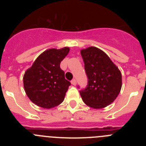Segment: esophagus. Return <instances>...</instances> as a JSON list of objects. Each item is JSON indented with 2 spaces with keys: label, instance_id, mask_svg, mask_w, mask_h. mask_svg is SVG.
I'll use <instances>...</instances> for the list:
<instances>
[{
  "label": "esophagus",
  "instance_id": "1",
  "mask_svg": "<svg viewBox=\"0 0 146 146\" xmlns=\"http://www.w3.org/2000/svg\"><path fill=\"white\" fill-rule=\"evenodd\" d=\"M71 83H72L73 86H76V84H77V81H76L75 79H73L72 81H71Z\"/></svg>",
  "mask_w": 146,
  "mask_h": 146
}]
</instances>
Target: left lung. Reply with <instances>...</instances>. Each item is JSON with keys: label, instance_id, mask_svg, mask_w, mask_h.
<instances>
[{"label": "left lung", "instance_id": "left-lung-1", "mask_svg": "<svg viewBox=\"0 0 146 146\" xmlns=\"http://www.w3.org/2000/svg\"><path fill=\"white\" fill-rule=\"evenodd\" d=\"M88 77V86L80 91L82 101L94 109L114 102L122 86L121 73L108 55L100 49L89 47L80 51Z\"/></svg>", "mask_w": 146, "mask_h": 146}]
</instances>
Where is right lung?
I'll return each instance as SVG.
<instances>
[{"instance_id": "1", "label": "right lung", "mask_w": 146, "mask_h": 146, "mask_svg": "<svg viewBox=\"0 0 146 146\" xmlns=\"http://www.w3.org/2000/svg\"><path fill=\"white\" fill-rule=\"evenodd\" d=\"M69 52V47L49 49L42 52L25 72V91L37 106L50 109L64 101L71 83L65 79L60 64Z\"/></svg>"}]
</instances>
